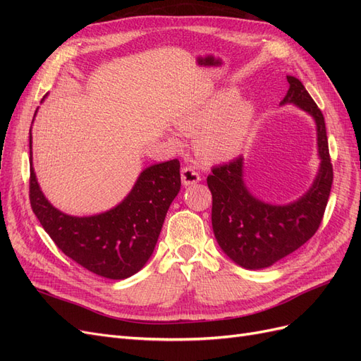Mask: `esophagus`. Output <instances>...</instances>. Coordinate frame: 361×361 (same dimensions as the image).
Here are the masks:
<instances>
[{"mask_svg": "<svg viewBox=\"0 0 361 361\" xmlns=\"http://www.w3.org/2000/svg\"><path fill=\"white\" fill-rule=\"evenodd\" d=\"M180 178H182V183L185 187H190V185H195L197 182H200V174L195 171L191 167H183L180 171Z\"/></svg>", "mask_w": 361, "mask_h": 361, "instance_id": "1", "label": "esophagus"}]
</instances>
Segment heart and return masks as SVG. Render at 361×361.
Listing matches in <instances>:
<instances>
[{
    "label": "heart",
    "mask_w": 361,
    "mask_h": 361,
    "mask_svg": "<svg viewBox=\"0 0 361 361\" xmlns=\"http://www.w3.org/2000/svg\"><path fill=\"white\" fill-rule=\"evenodd\" d=\"M255 116L253 102L239 97L236 89H224L185 113L178 126L190 135L200 134L197 150L202 158L221 162L243 150Z\"/></svg>",
    "instance_id": "b5f03b06"
}]
</instances>
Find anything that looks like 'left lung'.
<instances>
[{"label": "left lung", "mask_w": 361, "mask_h": 361, "mask_svg": "<svg viewBox=\"0 0 361 361\" xmlns=\"http://www.w3.org/2000/svg\"><path fill=\"white\" fill-rule=\"evenodd\" d=\"M288 82L289 90L280 104L301 108L316 123L321 166L309 191L283 206L256 199L244 183L243 157L214 167L207 176L216 243L247 269L268 268L307 243L318 231L331 191L333 166L324 116L298 78L288 76Z\"/></svg>", "instance_id": "1"}]
</instances>
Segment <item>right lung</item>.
<instances>
[{
    "label": "right lung",
    "instance_id": "add662e5",
    "mask_svg": "<svg viewBox=\"0 0 361 361\" xmlns=\"http://www.w3.org/2000/svg\"><path fill=\"white\" fill-rule=\"evenodd\" d=\"M31 159L30 129L31 209L64 255L90 272L111 280L128 279L146 265L169 207L180 190L178 159L147 167L122 202L92 216H72L54 207L39 187Z\"/></svg>",
    "mask_w": 361,
    "mask_h": 361
}]
</instances>
